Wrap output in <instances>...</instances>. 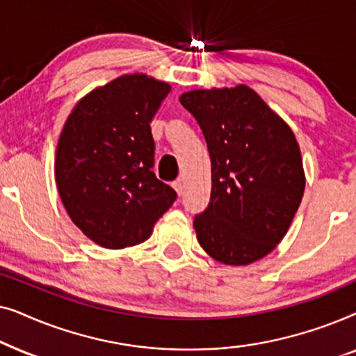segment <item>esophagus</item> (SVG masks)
Wrapping results in <instances>:
<instances>
[{
	"mask_svg": "<svg viewBox=\"0 0 356 356\" xmlns=\"http://www.w3.org/2000/svg\"><path fill=\"white\" fill-rule=\"evenodd\" d=\"M172 186L175 188V191H177V193L179 194V196H181L183 191H184V183H183V179H177V181H173Z\"/></svg>",
	"mask_w": 356,
	"mask_h": 356,
	"instance_id": "34e87169",
	"label": "esophagus"
}]
</instances>
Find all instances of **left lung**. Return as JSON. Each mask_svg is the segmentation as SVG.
<instances>
[{
  "label": "left lung",
  "mask_w": 356,
  "mask_h": 356,
  "mask_svg": "<svg viewBox=\"0 0 356 356\" xmlns=\"http://www.w3.org/2000/svg\"><path fill=\"white\" fill-rule=\"evenodd\" d=\"M179 102L201 126L212 191L194 218L202 250L227 266H248L284 240L305 193L293 131L245 84L184 92Z\"/></svg>",
  "instance_id": "left-lung-1"
}]
</instances>
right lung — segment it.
Returning a JSON list of instances; mask_svg holds the SVG:
<instances>
[{
    "label": "right lung",
    "mask_w": 356,
    "mask_h": 356,
    "mask_svg": "<svg viewBox=\"0 0 356 356\" xmlns=\"http://www.w3.org/2000/svg\"><path fill=\"white\" fill-rule=\"evenodd\" d=\"M172 87L123 74L77 102L58 139L55 178L67 216L108 250L139 245L177 193L152 172L150 121Z\"/></svg>",
    "instance_id": "add662e5"
}]
</instances>
